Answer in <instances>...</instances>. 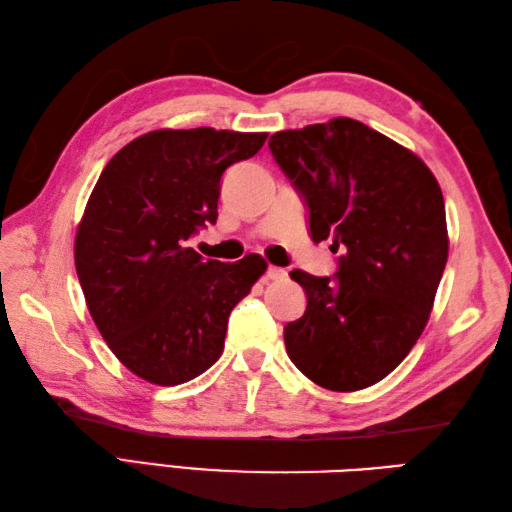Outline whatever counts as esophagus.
I'll use <instances>...</instances> for the list:
<instances>
[{
  "instance_id": "1",
  "label": "esophagus",
  "mask_w": 512,
  "mask_h": 512,
  "mask_svg": "<svg viewBox=\"0 0 512 512\" xmlns=\"http://www.w3.org/2000/svg\"><path fill=\"white\" fill-rule=\"evenodd\" d=\"M286 270L284 268H279V266H270L268 268V273H266V279H270V281H279V279H286Z\"/></svg>"
}]
</instances>
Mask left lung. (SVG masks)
Masks as SVG:
<instances>
[{"label": "left lung", "mask_w": 512, "mask_h": 512, "mask_svg": "<svg viewBox=\"0 0 512 512\" xmlns=\"http://www.w3.org/2000/svg\"><path fill=\"white\" fill-rule=\"evenodd\" d=\"M268 145L306 198L314 242L343 250L336 281L290 273L308 297L284 330L290 361L325 389L372 387L433 310L449 257L440 184L411 149L354 118L284 129Z\"/></svg>", "instance_id": "obj_1"}]
</instances>
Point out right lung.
Returning <instances> with one entry per match:
<instances>
[{"label": "right lung", "mask_w": 512, "mask_h": 512, "mask_svg": "<svg viewBox=\"0 0 512 512\" xmlns=\"http://www.w3.org/2000/svg\"><path fill=\"white\" fill-rule=\"evenodd\" d=\"M266 132L156 129L107 162L74 235V266L105 343L129 372L173 387L224 352L228 314L266 273L250 253L235 264L189 246L215 224L220 180L253 158Z\"/></svg>", "instance_id": "right-lung-1"}]
</instances>
